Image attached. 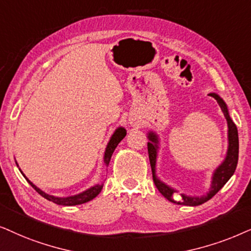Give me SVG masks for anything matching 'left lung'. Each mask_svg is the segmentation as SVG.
<instances>
[{"mask_svg": "<svg viewBox=\"0 0 251 251\" xmlns=\"http://www.w3.org/2000/svg\"><path fill=\"white\" fill-rule=\"evenodd\" d=\"M213 99H216V101L218 102L220 108H222L224 116L227 120V138H228V148H227L226 157L223 160V163L218 168L215 170L212 175L211 179V186H210L209 192L205 195L202 196H188L186 194H180V199L178 201H176L173 199V194L176 193V189H173L172 187L166 185L165 182H163L162 180H159L158 176L156 175V160H157V153H158V135L152 131L148 133V153H149V160H150V166H151V172H152V180L155 182L157 189L159 190V193L169 201L176 204L181 205H189V206H196L200 204H203L206 201H209L210 199L213 198L220 189L223 188L224 185L228 181L230 176L234 175L236 165H238V159H239V135H238V128H236L235 124L233 123L232 118L229 117L228 109H227L226 103L224 102V100L220 98L219 95H217L216 93H211Z\"/></svg>", "mask_w": 251, "mask_h": 251, "instance_id": "obj_1", "label": "left lung"}]
</instances>
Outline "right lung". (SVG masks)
Listing matches in <instances>:
<instances>
[{"mask_svg": "<svg viewBox=\"0 0 251 251\" xmlns=\"http://www.w3.org/2000/svg\"><path fill=\"white\" fill-rule=\"evenodd\" d=\"M125 135H126V129L124 127H118L115 132H113V134L111 135V138H110V140H109L108 145H106V148H105V151H104V164L106 166L109 165L110 159H111V156H112L113 151H115L116 147L118 146V143L122 141L124 138H125ZM16 164H17V162H16ZM22 175L24 176V178L27 180L29 185H31L33 188H34L36 192H38L40 195L42 196V198L47 199L48 201H51L53 203H56V204H58V205L72 206V205L82 204V203H86V202L91 201V200H93V199H95L96 196H98L99 194L101 193V190L103 188V183H101V185L98 183V185H95V186L91 187V188L86 189L85 192L76 194V195L66 196V198H58V196L49 195V194L45 193L43 190L40 189L39 187H36L32 181H29V180L26 178V176L24 175V173L22 172Z\"/></svg>", "mask_w": 251, "mask_h": 251, "instance_id": "1", "label": "right lung"}]
</instances>
